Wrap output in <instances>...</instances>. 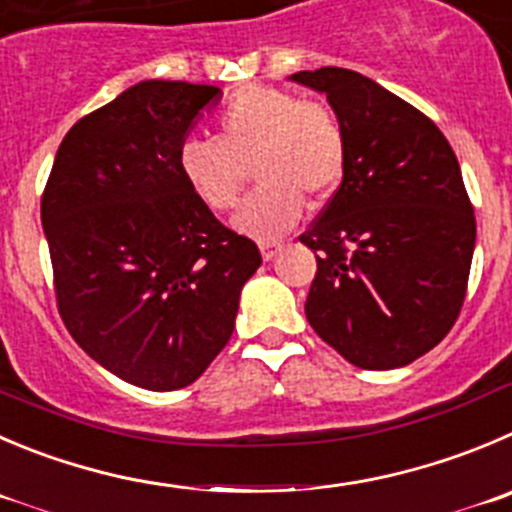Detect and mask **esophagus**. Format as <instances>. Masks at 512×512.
<instances>
[{
  "instance_id": "1",
  "label": "esophagus",
  "mask_w": 512,
  "mask_h": 512,
  "mask_svg": "<svg viewBox=\"0 0 512 512\" xmlns=\"http://www.w3.org/2000/svg\"><path fill=\"white\" fill-rule=\"evenodd\" d=\"M279 246V241H264L261 243V256H264L266 261H271L276 256V251H279Z\"/></svg>"
}]
</instances>
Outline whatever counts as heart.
<instances>
[{
    "instance_id": "1",
    "label": "heart",
    "mask_w": 512,
    "mask_h": 512,
    "mask_svg": "<svg viewBox=\"0 0 512 512\" xmlns=\"http://www.w3.org/2000/svg\"><path fill=\"white\" fill-rule=\"evenodd\" d=\"M216 138H186L175 165L201 206L236 208L251 165L259 188L236 216L253 238L281 236L299 221L304 198L326 201L347 170V133L334 107L284 87L246 85L216 118Z\"/></svg>"
}]
</instances>
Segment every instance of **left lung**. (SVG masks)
<instances>
[{"mask_svg": "<svg viewBox=\"0 0 512 512\" xmlns=\"http://www.w3.org/2000/svg\"><path fill=\"white\" fill-rule=\"evenodd\" d=\"M347 133V170L299 236L316 253L306 319L362 369L415 362L465 301L475 213L460 163L417 107L344 67L296 72Z\"/></svg>", "mask_w": 512, "mask_h": 512, "instance_id": "8db88e82", "label": "left lung"}]
</instances>
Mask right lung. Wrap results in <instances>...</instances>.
Here are the masks:
<instances>
[{
    "instance_id": "right-lung-1",
    "label": "right lung",
    "mask_w": 512,
    "mask_h": 512,
    "mask_svg": "<svg viewBox=\"0 0 512 512\" xmlns=\"http://www.w3.org/2000/svg\"><path fill=\"white\" fill-rule=\"evenodd\" d=\"M213 85L145 80L77 120L42 193L57 309L135 387L196 382L233 334L259 246L196 201L175 165Z\"/></svg>"
}]
</instances>
